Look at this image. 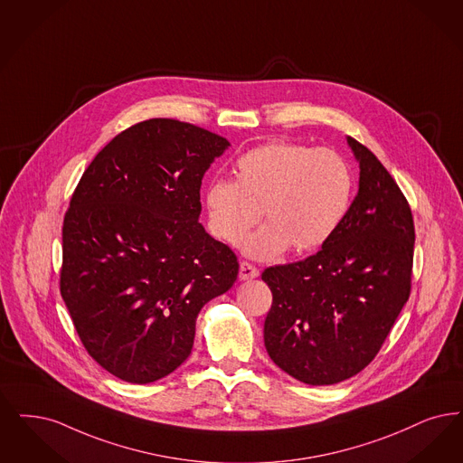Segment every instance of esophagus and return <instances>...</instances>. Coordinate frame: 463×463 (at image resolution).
<instances>
[{"label":"esophagus","mask_w":463,"mask_h":463,"mask_svg":"<svg viewBox=\"0 0 463 463\" xmlns=\"http://www.w3.org/2000/svg\"><path fill=\"white\" fill-rule=\"evenodd\" d=\"M259 269L255 265H251L250 261H241L240 263V279L241 280H250V279L259 278Z\"/></svg>","instance_id":"esophagus-1"}]
</instances>
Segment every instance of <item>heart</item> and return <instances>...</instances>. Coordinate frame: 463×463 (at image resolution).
Here are the masks:
<instances>
[{
  "label": "heart",
  "instance_id": "obj_1",
  "mask_svg": "<svg viewBox=\"0 0 463 463\" xmlns=\"http://www.w3.org/2000/svg\"><path fill=\"white\" fill-rule=\"evenodd\" d=\"M234 174L236 181L206 185L210 227L223 241L238 242L263 210L269 223L242 241L244 253L255 259H274L289 246L295 253L320 248L352 202V168L334 149L269 143L240 156Z\"/></svg>",
  "mask_w": 463,
  "mask_h": 463
}]
</instances>
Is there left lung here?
I'll list each match as a JSON object with an SVG mask.
<instances>
[{
  "instance_id": "left-lung-1",
  "label": "left lung",
  "mask_w": 463,
  "mask_h": 463,
  "mask_svg": "<svg viewBox=\"0 0 463 463\" xmlns=\"http://www.w3.org/2000/svg\"><path fill=\"white\" fill-rule=\"evenodd\" d=\"M346 139L360 181L343 222L312 257L261 274L272 291L267 353L310 386L337 384L365 369L411 286L415 229L407 198L369 148Z\"/></svg>"
}]
</instances>
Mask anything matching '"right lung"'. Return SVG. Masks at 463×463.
I'll return each mask as SVG.
<instances>
[{
	"label": "right lung",
	"instance_id": "add662e5",
	"mask_svg": "<svg viewBox=\"0 0 463 463\" xmlns=\"http://www.w3.org/2000/svg\"><path fill=\"white\" fill-rule=\"evenodd\" d=\"M229 146L193 124L149 118L115 136L75 187L60 293L84 348L126 383L177 369L204 303L238 278L234 251L198 221L204 172Z\"/></svg>",
	"mask_w": 463,
	"mask_h": 463
}]
</instances>
